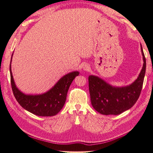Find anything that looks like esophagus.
Returning <instances> with one entry per match:
<instances>
[{
  "label": "esophagus",
  "mask_w": 153,
  "mask_h": 153,
  "mask_svg": "<svg viewBox=\"0 0 153 153\" xmlns=\"http://www.w3.org/2000/svg\"><path fill=\"white\" fill-rule=\"evenodd\" d=\"M83 70L84 71H89L90 70V67L88 64H85L83 67Z\"/></svg>",
  "instance_id": "esophagus-1"
}]
</instances>
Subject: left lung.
Instances as JSON below:
<instances>
[{
	"label": "left lung",
	"instance_id": "left-lung-1",
	"mask_svg": "<svg viewBox=\"0 0 153 153\" xmlns=\"http://www.w3.org/2000/svg\"><path fill=\"white\" fill-rule=\"evenodd\" d=\"M143 66L137 79L131 85L113 87L100 77L89 76L91 102L94 109L104 115H118L131 108L137 102L143 84L146 59L141 45Z\"/></svg>",
	"mask_w": 153,
	"mask_h": 153
}]
</instances>
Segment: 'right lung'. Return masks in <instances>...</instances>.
I'll list each match as a JSON object with an SVG mask.
<instances>
[{
    "mask_svg": "<svg viewBox=\"0 0 153 153\" xmlns=\"http://www.w3.org/2000/svg\"><path fill=\"white\" fill-rule=\"evenodd\" d=\"M10 64V82L13 94L18 102L30 112L39 116H53L59 112L66 102L68 91L75 77L79 75L78 71L65 75L55 85L41 95H25L16 86L11 70V62Z\"/></svg>",
    "mask_w": 153,
    "mask_h": 153,
    "instance_id": "1",
    "label": "right lung"
}]
</instances>
